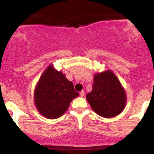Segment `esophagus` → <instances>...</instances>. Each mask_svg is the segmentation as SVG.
<instances>
[{
	"label": "esophagus",
	"instance_id": "esophagus-1",
	"mask_svg": "<svg viewBox=\"0 0 154 154\" xmlns=\"http://www.w3.org/2000/svg\"><path fill=\"white\" fill-rule=\"evenodd\" d=\"M85 91H82L80 92V93H79V95H80L81 97H83L85 95Z\"/></svg>",
	"mask_w": 154,
	"mask_h": 154
}]
</instances>
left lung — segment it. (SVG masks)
Returning <instances> with one entry per match:
<instances>
[{
	"label": "left lung",
	"instance_id": "left-lung-1",
	"mask_svg": "<svg viewBox=\"0 0 154 154\" xmlns=\"http://www.w3.org/2000/svg\"><path fill=\"white\" fill-rule=\"evenodd\" d=\"M86 99L93 111L104 118H111L122 112L126 105V92L111 70L94 75L93 90Z\"/></svg>",
	"mask_w": 154,
	"mask_h": 154
}]
</instances>
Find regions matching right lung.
Here are the masks:
<instances>
[{
  "label": "right lung",
  "instance_id": "right-lung-1",
  "mask_svg": "<svg viewBox=\"0 0 154 154\" xmlns=\"http://www.w3.org/2000/svg\"><path fill=\"white\" fill-rule=\"evenodd\" d=\"M78 95L73 83L66 79L62 72L57 71L51 64L45 69L35 86L34 102L42 116L54 119L62 116L72 100Z\"/></svg>",
  "mask_w": 154,
  "mask_h": 154
}]
</instances>
